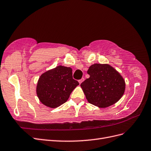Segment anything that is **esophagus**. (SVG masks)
<instances>
[{"label": "esophagus", "instance_id": "obj_1", "mask_svg": "<svg viewBox=\"0 0 151 151\" xmlns=\"http://www.w3.org/2000/svg\"><path fill=\"white\" fill-rule=\"evenodd\" d=\"M84 81V78H82L81 79H80V80H79V84H81V83Z\"/></svg>", "mask_w": 151, "mask_h": 151}]
</instances>
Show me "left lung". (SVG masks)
I'll return each mask as SVG.
<instances>
[{
  "label": "left lung",
  "instance_id": "obj_1",
  "mask_svg": "<svg viewBox=\"0 0 151 151\" xmlns=\"http://www.w3.org/2000/svg\"><path fill=\"white\" fill-rule=\"evenodd\" d=\"M90 77L81 83L87 101L99 107L114 104L123 96L126 84L123 77L109 64H94L87 70Z\"/></svg>",
  "mask_w": 151,
  "mask_h": 151
}]
</instances>
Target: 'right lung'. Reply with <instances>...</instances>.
I'll return each instance as SVG.
<instances>
[{
	"label": "right lung",
	"mask_w": 151,
	"mask_h": 151,
	"mask_svg": "<svg viewBox=\"0 0 151 151\" xmlns=\"http://www.w3.org/2000/svg\"><path fill=\"white\" fill-rule=\"evenodd\" d=\"M79 84L72 77L70 67L59 65L40 76L36 92L44 105L56 108L68 100L72 91Z\"/></svg>",
	"instance_id": "add662e5"
}]
</instances>
